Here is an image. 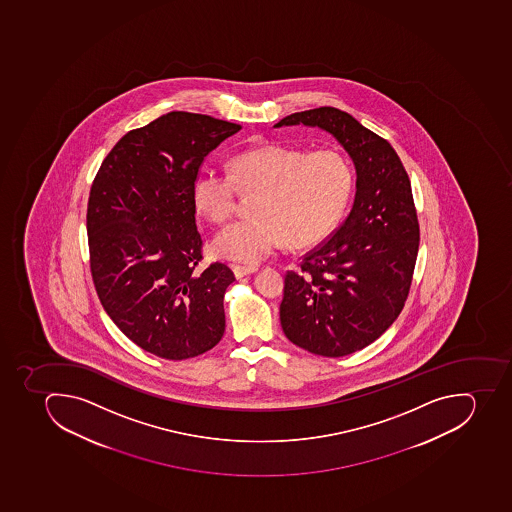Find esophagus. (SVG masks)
<instances>
[{
    "label": "esophagus",
    "mask_w": 512,
    "mask_h": 512,
    "mask_svg": "<svg viewBox=\"0 0 512 512\" xmlns=\"http://www.w3.org/2000/svg\"><path fill=\"white\" fill-rule=\"evenodd\" d=\"M233 274L237 279H241V277H245V275L253 274V272L258 271V267L251 266H232Z\"/></svg>",
    "instance_id": "esophagus-1"
}]
</instances>
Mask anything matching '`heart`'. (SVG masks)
<instances>
[{
	"instance_id": "obj_1",
	"label": "heart",
	"mask_w": 512,
	"mask_h": 512,
	"mask_svg": "<svg viewBox=\"0 0 512 512\" xmlns=\"http://www.w3.org/2000/svg\"><path fill=\"white\" fill-rule=\"evenodd\" d=\"M353 170L334 149L306 152L266 144L238 154L232 173L202 170L193 199L201 214L224 224L241 194H256L253 219L238 220L215 235L214 253L258 264L284 245H311L331 232L352 194Z\"/></svg>"
}]
</instances>
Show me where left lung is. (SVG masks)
Here are the masks:
<instances>
[{
    "mask_svg": "<svg viewBox=\"0 0 512 512\" xmlns=\"http://www.w3.org/2000/svg\"><path fill=\"white\" fill-rule=\"evenodd\" d=\"M318 126L357 168L344 224L285 274L280 324L287 339L321 357L373 344L404 310L420 245L412 186L391 144L339 108L319 107L274 125Z\"/></svg>",
    "mask_w": 512,
    "mask_h": 512,
    "instance_id": "left-lung-1",
    "label": "left lung"
}]
</instances>
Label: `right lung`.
Segmentation results:
<instances>
[{
    "label": "right lung",
    "mask_w": 512,
    "mask_h": 512,
    "mask_svg": "<svg viewBox=\"0 0 512 512\" xmlns=\"http://www.w3.org/2000/svg\"><path fill=\"white\" fill-rule=\"evenodd\" d=\"M240 129L201 113H167L116 142L92 183L95 292L129 340L165 360L198 357L224 335L235 275L222 262L196 269L204 243L193 186L206 155Z\"/></svg>",
    "instance_id": "add662e5"
}]
</instances>
